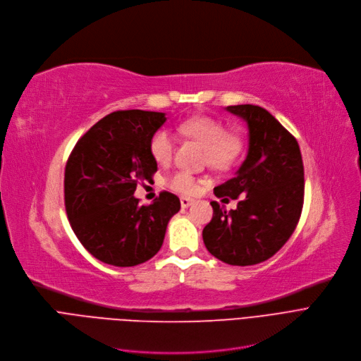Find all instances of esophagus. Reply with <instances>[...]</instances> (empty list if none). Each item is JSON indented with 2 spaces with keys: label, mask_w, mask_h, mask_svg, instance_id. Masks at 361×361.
I'll use <instances>...</instances> for the list:
<instances>
[{
  "label": "esophagus",
  "mask_w": 361,
  "mask_h": 361,
  "mask_svg": "<svg viewBox=\"0 0 361 361\" xmlns=\"http://www.w3.org/2000/svg\"><path fill=\"white\" fill-rule=\"evenodd\" d=\"M194 202V200L192 198H188V197H180V205H182V209H188L190 207V205Z\"/></svg>",
  "instance_id": "obj_1"
}]
</instances>
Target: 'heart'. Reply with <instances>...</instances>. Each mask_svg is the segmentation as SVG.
I'll return each mask as SVG.
<instances>
[{
    "mask_svg": "<svg viewBox=\"0 0 361 361\" xmlns=\"http://www.w3.org/2000/svg\"><path fill=\"white\" fill-rule=\"evenodd\" d=\"M178 129L180 133L198 141L205 148L209 164L216 169L228 167L236 159L239 149H241V141L235 135H228L225 125L209 116L188 118L179 125ZM173 147V135L166 129H159L151 136V156L160 164H164L170 160ZM167 185L171 190L183 194H191L197 188V182L192 175L185 170H178L175 173H171L167 179Z\"/></svg>",
    "mask_w": 361,
    "mask_h": 361,
    "instance_id": "1",
    "label": "heart"
}]
</instances>
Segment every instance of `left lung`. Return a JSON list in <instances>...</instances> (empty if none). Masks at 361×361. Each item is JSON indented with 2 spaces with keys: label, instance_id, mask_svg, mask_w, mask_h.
Listing matches in <instances>:
<instances>
[{
  "label": "left lung",
  "instance_id": "left-lung-1",
  "mask_svg": "<svg viewBox=\"0 0 361 361\" xmlns=\"http://www.w3.org/2000/svg\"><path fill=\"white\" fill-rule=\"evenodd\" d=\"M226 111L245 122L248 149L235 176L216 186L214 195L239 201L231 212L210 202L213 219L202 229V239L220 262L252 266L276 254L295 231L304 201V166L297 140L266 109L241 104Z\"/></svg>",
  "mask_w": 361,
  "mask_h": 361
}]
</instances>
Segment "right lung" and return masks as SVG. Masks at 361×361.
Wrapping results in <instances>:
<instances>
[{"label": "right lung", "instance_id": "right-lung-1", "mask_svg": "<svg viewBox=\"0 0 361 361\" xmlns=\"http://www.w3.org/2000/svg\"><path fill=\"white\" fill-rule=\"evenodd\" d=\"M166 113L125 110L102 117L75 145L66 164L64 204L80 244L97 260L132 267L156 255L180 201L161 192L149 205L136 185L157 171L149 141Z\"/></svg>", "mask_w": 361, "mask_h": 361}]
</instances>
